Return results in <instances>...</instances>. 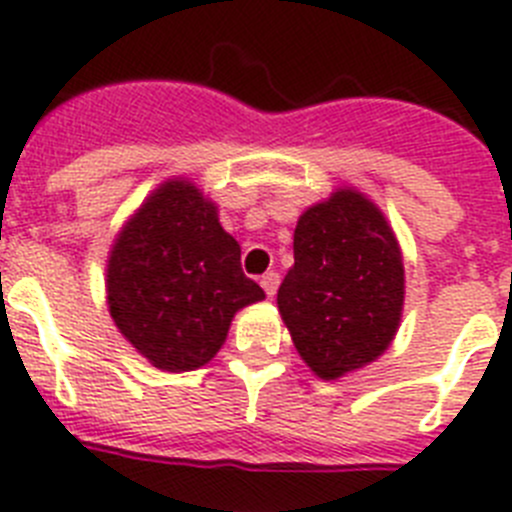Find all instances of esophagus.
Returning <instances> with one entry per match:
<instances>
[{
	"label": "esophagus",
	"mask_w": 512,
	"mask_h": 512,
	"mask_svg": "<svg viewBox=\"0 0 512 512\" xmlns=\"http://www.w3.org/2000/svg\"><path fill=\"white\" fill-rule=\"evenodd\" d=\"M260 285H262V290L267 293V298H273L275 290H278V285H280V275L278 273H265L260 278Z\"/></svg>",
	"instance_id": "1"
}]
</instances>
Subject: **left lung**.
Returning <instances> with one entry per match:
<instances>
[{
	"mask_svg": "<svg viewBox=\"0 0 512 512\" xmlns=\"http://www.w3.org/2000/svg\"><path fill=\"white\" fill-rule=\"evenodd\" d=\"M293 257L278 311L313 375L339 380L375 362L398 334L405 301L403 252L375 201L342 186L308 206Z\"/></svg>",
	"mask_w": 512,
	"mask_h": 512,
	"instance_id": "1",
	"label": "left lung"
}]
</instances>
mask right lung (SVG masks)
Instances as JSON below:
<instances>
[{"mask_svg": "<svg viewBox=\"0 0 512 512\" xmlns=\"http://www.w3.org/2000/svg\"><path fill=\"white\" fill-rule=\"evenodd\" d=\"M239 255V242L219 224V206L188 178H168L109 250L114 326L158 370H199L227 342L234 313L265 298Z\"/></svg>", "mask_w": 512, "mask_h": 512, "instance_id": "obj_1", "label": "right lung"}]
</instances>
